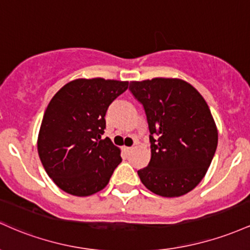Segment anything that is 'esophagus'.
Returning a JSON list of instances; mask_svg holds the SVG:
<instances>
[{"label":"esophagus","mask_w":250,"mask_h":250,"mask_svg":"<svg viewBox=\"0 0 250 250\" xmlns=\"http://www.w3.org/2000/svg\"><path fill=\"white\" fill-rule=\"evenodd\" d=\"M133 150L132 146H124V151L125 152H131Z\"/></svg>","instance_id":"1"}]
</instances>
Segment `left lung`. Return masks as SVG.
Wrapping results in <instances>:
<instances>
[{
	"mask_svg": "<svg viewBox=\"0 0 250 250\" xmlns=\"http://www.w3.org/2000/svg\"><path fill=\"white\" fill-rule=\"evenodd\" d=\"M150 131L151 159L138 170L142 183L163 197L191 191L206 176L218 133L208 104L189 83L172 78L131 81Z\"/></svg>",
	"mask_w": 250,
	"mask_h": 250,
	"instance_id": "obj_1",
	"label": "left lung"
}]
</instances>
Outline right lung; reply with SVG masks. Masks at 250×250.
<instances>
[{"label": "right lung", "instance_id": "add662e5", "mask_svg": "<svg viewBox=\"0 0 250 250\" xmlns=\"http://www.w3.org/2000/svg\"><path fill=\"white\" fill-rule=\"evenodd\" d=\"M127 87L128 81L77 79L52 98L41 123L38 152L47 175L64 192L83 197L108 184L122 157L110 138L102 139L105 114Z\"/></svg>", "mask_w": 250, "mask_h": 250}]
</instances>
